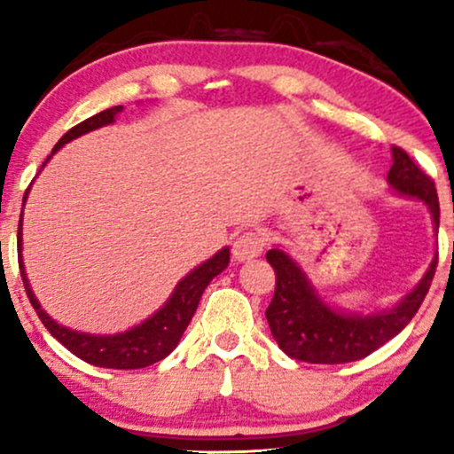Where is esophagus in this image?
<instances>
[{"label": "esophagus", "mask_w": 454, "mask_h": 454, "mask_svg": "<svg viewBox=\"0 0 454 454\" xmlns=\"http://www.w3.org/2000/svg\"><path fill=\"white\" fill-rule=\"evenodd\" d=\"M262 247H264L262 234L254 231L241 232L232 243V256L234 260H239V262H243V260L258 258L260 254H262Z\"/></svg>", "instance_id": "esophagus-1"}]
</instances>
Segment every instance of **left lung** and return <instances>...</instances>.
Returning <instances> with one entry per match:
<instances>
[{
	"mask_svg": "<svg viewBox=\"0 0 454 454\" xmlns=\"http://www.w3.org/2000/svg\"><path fill=\"white\" fill-rule=\"evenodd\" d=\"M387 179L399 194L423 200L434 215L435 231L440 228V200L434 179L401 147H393V166ZM267 262L275 270V293L267 307V320L278 346L296 361L341 364L361 361L403 331L429 293L437 254L420 284L393 311L367 317L341 314L322 303L303 270L281 249L267 252Z\"/></svg>",
	"mask_w": 454,
	"mask_h": 454,
	"instance_id": "1",
	"label": "left lung"
}]
</instances>
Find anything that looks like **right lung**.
Segmentation results:
<instances>
[{"mask_svg": "<svg viewBox=\"0 0 454 454\" xmlns=\"http://www.w3.org/2000/svg\"><path fill=\"white\" fill-rule=\"evenodd\" d=\"M121 111L123 106L106 108V111L93 114V117L78 123V126L67 129L64 137L59 138V143L55 145L53 153L61 147V145L70 143L72 138L91 132V129L96 128L113 123L114 114ZM27 192H25V198H27ZM20 217H23V213H20ZM228 262H231V252H228V249H222V252H217L211 260H207L205 264H200V267L192 270L190 275H185V278L179 281V286L175 288V293L168 299V303L161 307L158 314L151 316L147 322H143V325L129 328L126 333H119V335H108V337L85 335V333H76V331H70V328L57 325V322H53L44 314L43 307H40L38 301H35V296L31 293L27 284L23 260H20V223H19V269H20V278H23L25 293H27L31 307H34L35 314H38L40 320H43L46 331H49L51 335L61 343V346H66L67 350L74 354V356L82 358V361L90 364H96V367L140 369L168 356V354L176 348V343H179L187 325H190L192 316H194L196 307L200 303V296L205 293L207 286H209V281L215 278V275H220L222 270L228 267Z\"/></svg>", "mask_w": 454, "mask_h": 454, "instance_id": "right-lung-1", "label": "right lung"}]
</instances>
